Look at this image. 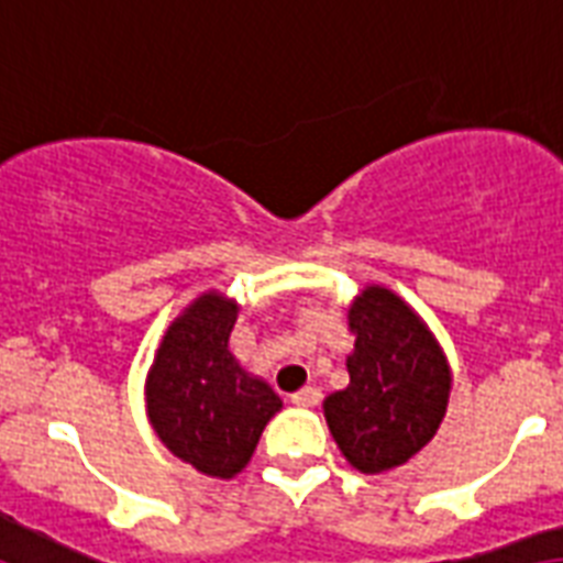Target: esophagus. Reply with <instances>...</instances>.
I'll list each match as a JSON object with an SVG mask.
<instances>
[{
	"label": "esophagus",
	"mask_w": 563,
	"mask_h": 563,
	"mask_svg": "<svg viewBox=\"0 0 563 563\" xmlns=\"http://www.w3.org/2000/svg\"><path fill=\"white\" fill-rule=\"evenodd\" d=\"M320 399H322L320 387H311V385L302 387L299 394L290 396V402L299 405V408H313V405H320Z\"/></svg>",
	"instance_id": "esophagus-1"
}]
</instances>
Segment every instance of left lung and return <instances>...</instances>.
Here are the masks:
<instances>
[{
  "label": "left lung",
  "instance_id": "left-lung-1",
  "mask_svg": "<svg viewBox=\"0 0 563 563\" xmlns=\"http://www.w3.org/2000/svg\"><path fill=\"white\" fill-rule=\"evenodd\" d=\"M355 346L350 385L322 399L343 459L367 476L402 467L446 417L452 367L420 313L385 285H367L350 305Z\"/></svg>",
  "mask_w": 563,
  "mask_h": 563
}]
</instances>
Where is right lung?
<instances>
[{
  "mask_svg": "<svg viewBox=\"0 0 563 563\" xmlns=\"http://www.w3.org/2000/svg\"><path fill=\"white\" fill-rule=\"evenodd\" d=\"M241 305L205 290L169 322L146 373V417L161 443L202 476L234 478L282 399L234 358Z\"/></svg>",
  "mask_w": 563,
  "mask_h": 563,
  "instance_id": "add662e5",
  "label": "right lung"
}]
</instances>
